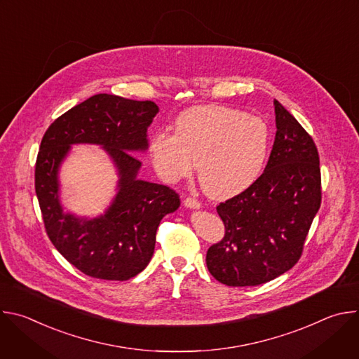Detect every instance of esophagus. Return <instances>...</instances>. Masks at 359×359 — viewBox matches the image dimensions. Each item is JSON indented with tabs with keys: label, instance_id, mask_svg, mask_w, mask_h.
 I'll list each match as a JSON object with an SVG mask.
<instances>
[{
	"label": "esophagus",
	"instance_id": "esophagus-1",
	"mask_svg": "<svg viewBox=\"0 0 359 359\" xmlns=\"http://www.w3.org/2000/svg\"><path fill=\"white\" fill-rule=\"evenodd\" d=\"M183 204H184V208H187V209H200V206H201L200 201L193 198V197H186L183 200Z\"/></svg>",
	"mask_w": 359,
	"mask_h": 359
}]
</instances>
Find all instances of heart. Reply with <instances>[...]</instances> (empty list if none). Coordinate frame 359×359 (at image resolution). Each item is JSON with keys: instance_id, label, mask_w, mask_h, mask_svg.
Returning <instances> with one entry per match:
<instances>
[{"instance_id": "obj_1", "label": "heart", "mask_w": 359, "mask_h": 359, "mask_svg": "<svg viewBox=\"0 0 359 359\" xmlns=\"http://www.w3.org/2000/svg\"><path fill=\"white\" fill-rule=\"evenodd\" d=\"M175 135L159 130L151 136L149 156L168 183L191 175L213 198H230L251 187L263 173L271 147L269 125L229 107L203 105L182 112Z\"/></svg>"}]
</instances>
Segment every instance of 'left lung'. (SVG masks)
<instances>
[{
	"mask_svg": "<svg viewBox=\"0 0 359 359\" xmlns=\"http://www.w3.org/2000/svg\"><path fill=\"white\" fill-rule=\"evenodd\" d=\"M276 139L266 170L245 191L220 203L226 233L206 254L222 284L269 283L299 260L321 206V170L313 137L274 99Z\"/></svg>",
	"mask_w": 359,
	"mask_h": 359,
	"instance_id": "8db88e82",
	"label": "left lung"
}]
</instances>
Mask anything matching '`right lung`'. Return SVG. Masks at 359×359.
<instances>
[{
	"instance_id": "1",
	"label": "right lung",
	"mask_w": 359,
	"mask_h": 359,
	"mask_svg": "<svg viewBox=\"0 0 359 359\" xmlns=\"http://www.w3.org/2000/svg\"><path fill=\"white\" fill-rule=\"evenodd\" d=\"M159 112L151 100L97 93L60 116L45 132L35 165V191L46 234L83 274L125 281L146 269L162 219L180 206L168 186L137 179L133 155L147 150V128ZM97 144L113 161L120 180L104 215L82 218L60 203L59 169L72 144Z\"/></svg>"
}]
</instances>
